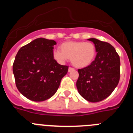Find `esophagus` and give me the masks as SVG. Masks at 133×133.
<instances>
[{
    "instance_id": "34e87169",
    "label": "esophagus",
    "mask_w": 133,
    "mask_h": 133,
    "mask_svg": "<svg viewBox=\"0 0 133 133\" xmlns=\"http://www.w3.org/2000/svg\"><path fill=\"white\" fill-rule=\"evenodd\" d=\"M75 70V69L72 67H69V72H71V71H72V70Z\"/></svg>"
}]
</instances>
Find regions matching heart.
<instances>
[{"label":"heart","instance_id":"obj_1","mask_svg":"<svg viewBox=\"0 0 133 133\" xmlns=\"http://www.w3.org/2000/svg\"><path fill=\"white\" fill-rule=\"evenodd\" d=\"M61 49L53 50L54 58L60 63L70 58L76 67L83 68L92 63L96 55V49L92 43L84 42H66L61 45Z\"/></svg>","mask_w":133,"mask_h":133}]
</instances>
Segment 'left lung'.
Masks as SVG:
<instances>
[{"mask_svg":"<svg viewBox=\"0 0 133 133\" xmlns=\"http://www.w3.org/2000/svg\"><path fill=\"white\" fill-rule=\"evenodd\" d=\"M95 44L97 56L90 65L78 69L77 81L78 93L91 103L107 98L118 85L120 80V57L109 43L89 38Z\"/></svg>","mask_w":133,"mask_h":133,"instance_id":"8db88e82","label":"left lung"}]
</instances>
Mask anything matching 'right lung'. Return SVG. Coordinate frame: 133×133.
I'll return each instance as SVG.
<instances>
[{
    "mask_svg": "<svg viewBox=\"0 0 133 133\" xmlns=\"http://www.w3.org/2000/svg\"><path fill=\"white\" fill-rule=\"evenodd\" d=\"M52 40L38 38L23 46L12 65L15 83L26 98L36 102L52 97L59 87L69 66L61 65L53 56Z\"/></svg>",
    "mask_w": 133,
    "mask_h": 133,
    "instance_id": "1",
    "label": "right lung"
}]
</instances>
